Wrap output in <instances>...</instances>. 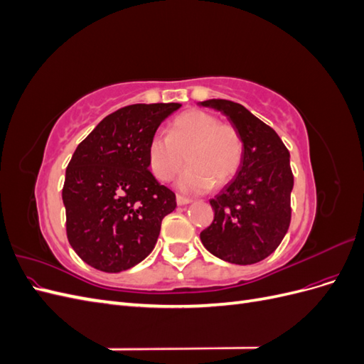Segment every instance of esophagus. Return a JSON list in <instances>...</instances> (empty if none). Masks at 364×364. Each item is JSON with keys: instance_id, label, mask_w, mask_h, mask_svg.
<instances>
[{"instance_id": "obj_1", "label": "esophagus", "mask_w": 364, "mask_h": 364, "mask_svg": "<svg viewBox=\"0 0 364 364\" xmlns=\"http://www.w3.org/2000/svg\"><path fill=\"white\" fill-rule=\"evenodd\" d=\"M176 202H178L179 206H182V205L191 203V199H186V197H182V196H176Z\"/></svg>"}]
</instances>
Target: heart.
<instances>
[{
    "instance_id": "b5f03b06",
    "label": "heart",
    "mask_w": 364,
    "mask_h": 364,
    "mask_svg": "<svg viewBox=\"0 0 364 364\" xmlns=\"http://www.w3.org/2000/svg\"><path fill=\"white\" fill-rule=\"evenodd\" d=\"M185 156L190 167L179 178L178 188L205 193L234 178L243 159V139L234 126L220 123L214 114L193 109L174 118L168 136L153 135L147 147L149 167L161 182L181 171Z\"/></svg>"
}]
</instances>
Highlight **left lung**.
I'll return each instance as SVG.
<instances>
[{
    "instance_id": "left-lung-1",
    "label": "left lung",
    "mask_w": 364,
    "mask_h": 364,
    "mask_svg": "<svg viewBox=\"0 0 364 364\" xmlns=\"http://www.w3.org/2000/svg\"><path fill=\"white\" fill-rule=\"evenodd\" d=\"M199 105L226 115L243 139L240 168L209 200L214 220L200 240L223 261L240 266L259 262L279 246L290 226V153L277 132L245 106L220 98Z\"/></svg>"
}]
</instances>
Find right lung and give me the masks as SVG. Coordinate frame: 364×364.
Here are the masks:
<instances>
[{
    "label": "right lung",
    "mask_w": 364,
    "mask_h": 364,
    "mask_svg": "<svg viewBox=\"0 0 364 364\" xmlns=\"http://www.w3.org/2000/svg\"><path fill=\"white\" fill-rule=\"evenodd\" d=\"M179 103L130 105L107 115L67 167L62 200L71 247L91 267L118 273L155 247L176 196L149 168L147 147Z\"/></svg>",
    "instance_id": "1"
}]
</instances>
